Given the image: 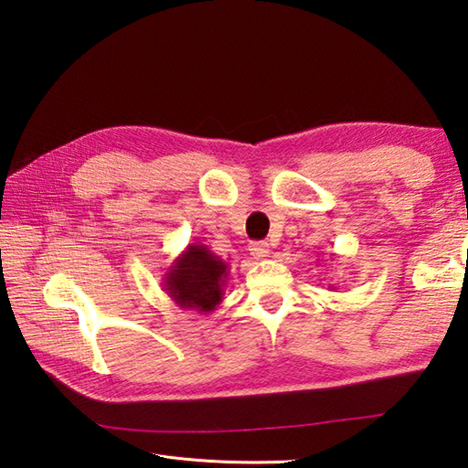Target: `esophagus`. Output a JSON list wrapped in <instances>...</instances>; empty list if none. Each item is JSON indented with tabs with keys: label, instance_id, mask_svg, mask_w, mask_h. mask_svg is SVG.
<instances>
[{
	"label": "esophagus",
	"instance_id": "34e87169",
	"mask_svg": "<svg viewBox=\"0 0 468 468\" xmlns=\"http://www.w3.org/2000/svg\"><path fill=\"white\" fill-rule=\"evenodd\" d=\"M250 253L255 260H265L270 255V245L265 241H255L250 245Z\"/></svg>",
	"mask_w": 468,
	"mask_h": 468
}]
</instances>
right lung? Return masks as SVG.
<instances>
[{"label": "right lung", "mask_w": 468, "mask_h": 468, "mask_svg": "<svg viewBox=\"0 0 468 468\" xmlns=\"http://www.w3.org/2000/svg\"><path fill=\"white\" fill-rule=\"evenodd\" d=\"M162 290L182 310L210 314L221 304L229 263L203 243H188L162 278Z\"/></svg>", "instance_id": "right-lung-1"}]
</instances>
